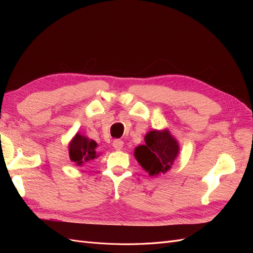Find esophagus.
I'll list each match as a JSON object with an SVG mask.
<instances>
[{
    "instance_id": "esophagus-1",
    "label": "esophagus",
    "mask_w": 253,
    "mask_h": 253,
    "mask_svg": "<svg viewBox=\"0 0 253 253\" xmlns=\"http://www.w3.org/2000/svg\"><path fill=\"white\" fill-rule=\"evenodd\" d=\"M113 147L115 148V150L120 151L122 148H124V141L120 140V139L114 140V142H113Z\"/></svg>"
}]
</instances>
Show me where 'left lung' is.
Masks as SVG:
<instances>
[{"instance_id":"obj_1","label":"left lung","mask_w":253,"mask_h":253,"mask_svg":"<svg viewBox=\"0 0 253 253\" xmlns=\"http://www.w3.org/2000/svg\"><path fill=\"white\" fill-rule=\"evenodd\" d=\"M144 144L135 148L134 156L150 176L169 171L179 154V143L168 128L152 129L144 136Z\"/></svg>"}]
</instances>
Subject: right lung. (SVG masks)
<instances>
[{
    "label": "right lung",
    "mask_w": 253,
    "mask_h": 253,
    "mask_svg": "<svg viewBox=\"0 0 253 253\" xmlns=\"http://www.w3.org/2000/svg\"><path fill=\"white\" fill-rule=\"evenodd\" d=\"M97 147L98 144L95 140L89 139L88 137L80 133H76L68 143V154L73 163L78 167H82L85 163L99 156V153L96 151Z\"/></svg>",
    "instance_id": "add662e5"
}]
</instances>
